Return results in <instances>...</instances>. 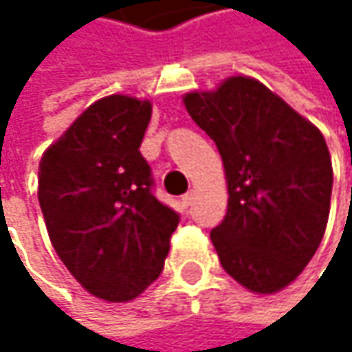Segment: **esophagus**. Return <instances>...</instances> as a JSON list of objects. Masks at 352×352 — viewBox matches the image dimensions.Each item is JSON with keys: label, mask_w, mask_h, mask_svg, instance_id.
I'll list each match as a JSON object with an SVG mask.
<instances>
[{"label": "esophagus", "mask_w": 352, "mask_h": 352, "mask_svg": "<svg viewBox=\"0 0 352 352\" xmlns=\"http://www.w3.org/2000/svg\"><path fill=\"white\" fill-rule=\"evenodd\" d=\"M193 199H195V191H187V193L181 197V204H183L185 208H189V206L193 204Z\"/></svg>", "instance_id": "esophagus-1"}]
</instances>
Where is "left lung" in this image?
I'll use <instances>...</instances> for the list:
<instances>
[{
  "label": "left lung",
  "instance_id": "obj_1",
  "mask_svg": "<svg viewBox=\"0 0 352 352\" xmlns=\"http://www.w3.org/2000/svg\"><path fill=\"white\" fill-rule=\"evenodd\" d=\"M183 102L226 171L228 210L210 232L224 271L256 294L283 289L314 256L328 222L332 163L322 132L248 77Z\"/></svg>",
  "mask_w": 352,
  "mask_h": 352
}]
</instances>
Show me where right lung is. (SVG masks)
<instances>
[{"label": "right lung", "mask_w": 352, "mask_h": 352, "mask_svg": "<svg viewBox=\"0 0 352 352\" xmlns=\"http://www.w3.org/2000/svg\"><path fill=\"white\" fill-rule=\"evenodd\" d=\"M151 104L109 96L44 153L38 201L50 243L96 298L128 302L163 271L179 214L155 197L140 144Z\"/></svg>", "instance_id": "right-lung-1"}]
</instances>
